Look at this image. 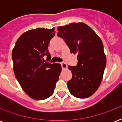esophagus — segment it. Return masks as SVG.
<instances>
[{
	"mask_svg": "<svg viewBox=\"0 0 122 122\" xmlns=\"http://www.w3.org/2000/svg\"><path fill=\"white\" fill-rule=\"evenodd\" d=\"M61 67H62V68L63 69H66L67 68V65L65 63H61Z\"/></svg>",
	"mask_w": 122,
	"mask_h": 122,
	"instance_id": "obj_1",
	"label": "esophagus"
}]
</instances>
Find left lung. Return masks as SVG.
I'll use <instances>...</instances> for the list:
<instances>
[{"mask_svg":"<svg viewBox=\"0 0 122 122\" xmlns=\"http://www.w3.org/2000/svg\"><path fill=\"white\" fill-rule=\"evenodd\" d=\"M57 36L64 39L71 53L77 54L76 66H68L72 78L68 81L69 91L78 98L94 94L102 81L106 64L100 37L83 23H72L57 28Z\"/></svg>","mask_w":122,"mask_h":122,"instance_id":"left-lung-1","label":"left lung"}]
</instances>
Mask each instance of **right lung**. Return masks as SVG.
Here are the masks:
<instances>
[{"label": "right lung", "instance_id": "obj_1", "mask_svg": "<svg viewBox=\"0 0 122 122\" xmlns=\"http://www.w3.org/2000/svg\"><path fill=\"white\" fill-rule=\"evenodd\" d=\"M55 28H37L22 34L12 52L13 70L25 92L35 100H43L53 94L61 71L60 64L47 63L51 58L48 52Z\"/></svg>", "mask_w": 122, "mask_h": 122}]
</instances>
